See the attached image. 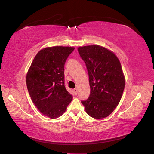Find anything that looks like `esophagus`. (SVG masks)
Returning a JSON list of instances; mask_svg holds the SVG:
<instances>
[{"label":"esophagus","mask_w":154,"mask_h":154,"mask_svg":"<svg viewBox=\"0 0 154 154\" xmlns=\"http://www.w3.org/2000/svg\"><path fill=\"white\" fill-rule=\"evenodd\" d=\"M73 93L75 95H77V88H75L73 89Z\"/></svg>","instance_id":"34e87169"}]
</instances>
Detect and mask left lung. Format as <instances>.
<instances>
[{"mask_svg":"<svg viewBox=\"0 0 154 154\" xmlns=\"http://www.w3.org/2000/svg\"><path fill=\"white\" fill-rule=\"evenodd\" d=\"M91 88L88 99L81 101L87 113L95 119L109 116L121 100L125 87L121 63L113 52L99 45L80 47Z\"/></svg>","mask_w":154,"mask_h":154,"instance_id":"left-lung-1","label":"left lung"}]
</instances>
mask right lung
<instances>
[{"instance_id":"obj_1","label":"right lung","mask_w":154,"mask_h":154,"mask_svg":"<svg viewBox=\"0 0 154 154\" xmlns=\"http://www.w3.org/2000/svg\"><path fill=\"white\" fill-rule=\"evenodd\" d=\"M74 47H52L41 50L26 75V86L37 109L51 119L61 116L73 99L65 87L64 67Z\"/></svg>"}]
</instances>
